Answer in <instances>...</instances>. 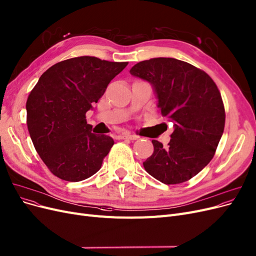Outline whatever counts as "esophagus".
Returning a JSON list of instances; mask_svg holds the SVG:
<instances>
[{
	"mask_svg": "<svg viewBox=\"0 0 256 256\" xmlns=\"http://www.w3.org/2000/svg\"><path fill=\"white\" fill-rule=\"evenodd\" d=\"M118 138H120V140H138V136H132V134H120V136H118Z\"/></svg>",
	"mask_w": 256,
	"mask_h": 256,
	"instance_id": "34e87169",
	"label": "esophagus"
}]
</instances>
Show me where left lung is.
I'll return each instance as SVG.
<instances>
[{"instance_id":"8db88e82","label":"left lung","mask_w":256,"mask_h":256,"mask_svg":"<svg viewBox=\"0 0 256 256\" xmlns=\"http://www.w3.org/2000/svg\"><path fill=\"white\" fill-rule=\"evenodd\" d=\"M130 74L150 82L163 116L174 122L168 147L154 140L145 170L164 184L192 179L212 160L224 129L222 95L204 71L174 58L140 61Z\"/></svg>"}]
</instances>
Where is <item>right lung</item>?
I'll use <instances>...</instances> for the list:
<instances>
[{
    "instance_id": "1",
    "label": "right lung",
    "mask_w": 256,
    "mask_h": 256,
    "mask_svg": "<svg viewBox=\"0 0 256 256\" xmlns=\"http://www.w3.org/2000/svg\"><path fill=\"white\" fill-rule=\"evenodd\" d=\"M127 64L75 57L52 66L34 86L26 122L38 154L56 177L78 182L100 170L114 140L92 134L86 113Z\"/></svg>"
}]
</instances>
